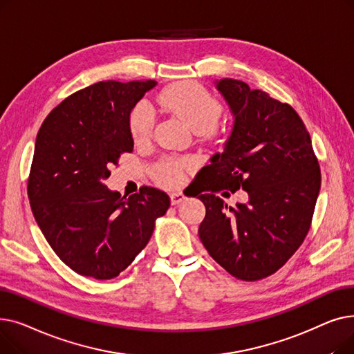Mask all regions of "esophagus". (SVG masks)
Masks as SVG:
<instances>
[{
  "label": "esophagus",
  "mask_w": 354,
  "mask_h": 354,
  "mask_svg": "<svg viewBox=\"0 0 354 354\" xmlns=\"http://www.w3.org/2000/svg\"><path fill=\"white\" fill-rule=\"evenodd\" d=\"M182 201H185V195L182 192H174L171 194V202L172 205H178V203H180Z\"/></svg>",
  "instance_id": "34e87169"
}]
</instances>
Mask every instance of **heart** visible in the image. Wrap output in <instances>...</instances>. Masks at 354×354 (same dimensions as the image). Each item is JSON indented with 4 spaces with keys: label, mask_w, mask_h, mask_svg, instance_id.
<instances>
[{
    "label": "heart",
    "mask_w": 354,
    "mask_h": 354,
    "mask_svg": "<svg viewBox=\"0 0 354 354\" xmlns=\"http://www.w3.org/2000/svg\"><path fill=\"white\" fill-rule=\"evenodd\" d=\"M160 104L180 118L195 132L215 133L216 123L224 113V104L212 93L198 83H178L166 88L159 99ZM156 116L152 106L140 102L132 111L130 130L136 143H143L152 136ZM191 165L187 159L163 160L156 165L155 176L166 185H178L183 171Z\"/></svg>",
    "instance_id": "obj_1"
}]
</instances>
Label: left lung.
Segmentation results:
<instances>
[{
    "label": "left lung",
    "instance_id": "1",
    "mask_svg": "<svg viewBox=\"0 0 354 354\" xmlns=\"http://www.w3.org/2000/svg\"><path fill=\"white\" fill-rule=\"evenodd\" d=\"M234 116L224 152L199 175L207 208L199 238L231 275L257 281L280 270L310 230L322 174L307 129L287 103L241 80L215 82ZM244 189L232 209L216 194Z\"/></svg>",
    "mask_w": 354,
    "mask_h": 354
}]
</instances>
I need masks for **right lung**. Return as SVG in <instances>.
<instances>
[{
    "instance_id": "right-lung-1",
    "label": "right lung",
    "mask_w": 354,
    "mask_h": 354,
    "mask_svg": "<svg viewBox=\"0 0 354 354\" xmlns=\"http://www.w3.org/2000/svg\"><path fill=\"white\" fill-rule=\"evenodd\" d=\"M155 86L91 84L54 107L37 133L27 187L31 211L53 251L83 277H118L171 205L156 188L126 198L104 185L111 165L133 151L130 113Z\"/></svg>"
}]
</instances>
